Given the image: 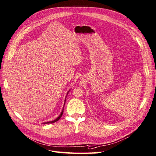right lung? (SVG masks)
Returning <instances> with one entry per match:
<instances>
[{"label":"right lung","instance_id":"add662e5","mask_svg":"<svg viewBox=\"0 0 156 156\" xmlns=\"http://www.w3.org/2000/svg\"><path fill=\"white\" fill-rule=\"evenodd\" d=\"M65 101H66V98H65V102H64V105H65ZM63 109H62V113H61V114L59 115V116L58 117H57L56 119L55 120H52V121H50V122H44V124H50V123H54V122H56V121H58V120L62 117V115H63Z\"/></svg>","mask_w":156,"mask_h":156}]
</instances>
